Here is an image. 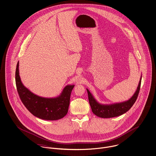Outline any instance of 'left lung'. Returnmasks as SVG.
<instances>
[{"instance_id":"8db88e82","label":"left lung","mask_w":156,"mask_h":156,"mask_svg":"<svg viewBox=\"0 0 156 156\" xmlns=\"http://www.w3.org/2000/svg\"><path fill=\"white\" fill-rule=\"evenodd\" d=\"M141 79L142 76H140L137 89L135 92L134 94L131 97V98L126 101L119 103L112 104H100L96 100L92 94L87 88L89 104L93 114L101 118L108 119L120 116L127 112L133 105V104H135V101L137 99L140 90Z\"/></svg>"}]
</instances>
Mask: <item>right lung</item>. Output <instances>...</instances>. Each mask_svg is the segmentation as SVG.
<instances>
[{"mask_svg":"<svg viewBox=\"0 0 156 156\" xmlns=\"http://www.w3.org/2000/svg\"><path fill=\"white\" fill-rule=\"evenodd\" d=\"M18 93L23 104L34 116L45 120L63 118L68 112L70 97L75 85H68L55 98H44L32 93L23 85L19 75V62L16 71Z\"/></svg>","mask_w":156,"mask_h":156,"instance_id":"1","label":"right lung"}]
</instances>
